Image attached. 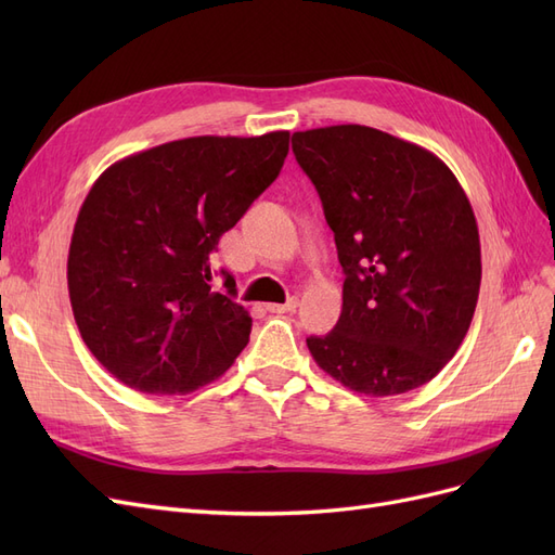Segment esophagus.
I'll use <instances>...</instances> for the list:
<instances>
[{
    "mask_svg": "<svg viewBox=\"0 0 555 555\" xmlns=\"http://www.w3.org/2000/svg\"><path fill=\"white\" fill-rule=\"evenodd\" d=\"M266 308H268V312H273V314H284V312H294V310L298 308V298H289V300H287V304H268Z\"/></svg>",
    "mask_w": 555,
    "mask_h": 555,
    "instance_id": "1",
    "label": "esophagus"
}]
</instances>
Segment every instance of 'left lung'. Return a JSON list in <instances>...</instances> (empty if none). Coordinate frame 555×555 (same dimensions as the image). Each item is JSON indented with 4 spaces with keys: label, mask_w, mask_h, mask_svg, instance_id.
<instances>
[{
    "label": "left lung",
    "mask_w": 555,
    "mask_h": 555,
    "mask_svg": "<svg viewBox=\"0 0 555 555\" xmlns=\"http://www.w3.org/2000/svg\"><path fill=\"white\" fill-rule=\"evenodd\" d=\"M345 271L343 312L308 349L326 375L396 396L438 375L473 322L481 247L473 206L426 147L363 125L292 137Z\"/></svg>",
    "instance_id": "8db88e82"
}]
</instances>
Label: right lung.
<instances>
[{
    "label": "right lung",
    "mask_w": 555,
    "mask_h": 555,
    "mask_svg": "<svg viewBox=\"0 0 555 555\" xmlns=\"http://www.w3.org/2000/svg\"><path fill=\"white\" fill-rule=\"evenodd\" d=\"M289 131L194 137L129 155L96 178L74 227L66 282L82 340L141 393L196 391L245 349L236 282L212 292L210 255L271 184Z\"/></svg>",
    "instance_id": "1"
}]
</instances>
